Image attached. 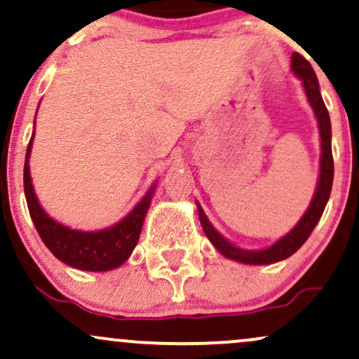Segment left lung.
<instances>
[{"mask_svg":"<svg viewBox=\"0 0 359 359\" xmlns=\"http://www.w3.org/2000/svg\"><path fill=\"white\" fill-rule=\"evenodd\" d=\"M292 71L295 76L302 81L304 90L309 104L314 109V114L317 118V125H319L320 133V172H319V182H317L314 197H312L309 209L300 217V221L294 228L288 231L285 236L280 238L277 243L269 246L265 250H243L229 243L224 236L214 229V226L209 222L208 216H205L203 208L197 204V211H199V219L203 224V229L209 241L212 243L214 248L224 255L226 258L234 259V262L245 263V265H269V263L282 262L297 251L311 233L314 231L316 224L319 222L320 216H323L325 204H327L329 196H331L332 189V179H334V162H332V150H331V119H329L327 108H325L323 96L319 90V82H317V76L309 64V60L304 59L297 52L292 53Z\"/></svg>","mask_w":359,"mask_h":359,"instance_id":"8db88e82","label":"left lung"}]
</instances>
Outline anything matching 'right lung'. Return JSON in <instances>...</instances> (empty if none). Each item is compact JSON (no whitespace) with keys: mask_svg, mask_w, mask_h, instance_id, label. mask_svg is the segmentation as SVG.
Listing matches in <instances>:
<instances>
[{"mask_svg":"<svg viewBox=\"0 0 359 359\" xmlns=\"http://www.w3.org/2000/svg\"><path fill=\"white\" fill-rule=\"evenodd\" d=\"M34 137L35 130L30 138V143H28L27 156H25L23 185L30 217L34 221L40 238L45 243V246L52 251L53 257L59 258L60 262L72 266V269L86 271H108L121 266L130 258L135 246H137L143 221H145L147 211L150 208L155 185L135 205L133 211L128 214L125 219L119 221L118 224L101 229V231L71 229L57 222L55 219H52L43 211L39 199H36L34 185H32L30 163H28Z\"/></svg>","mask_w":359,"mask_h":359,"instance_id":"obj_1","label":"right lung"}]
</instances>
